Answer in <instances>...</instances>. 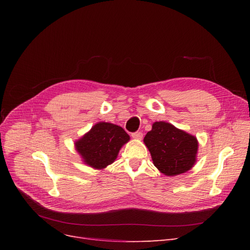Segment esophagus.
Segmentation results:
<instances>
[{
  "label": "esophagus",
  "instance_id": "1",
  "mask_svg": "<svg viewBox=\"0 0 250 250\" xmlns=\"http://www.w3.org/2000/svg\"><path fill=\"white\" fill-rule=\"evenodd\" d=\"M131 137L135 140H142L143 139V133L141 131H135L131 133Z\"/></svg>",
  "mask_w": 250,
  "mask_h": 250
}]
</instances>
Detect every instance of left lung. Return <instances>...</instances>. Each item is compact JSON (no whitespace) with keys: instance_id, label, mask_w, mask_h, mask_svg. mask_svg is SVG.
I'll use <instances>...</instances> for the list:
<instances>
[{"instance_id":"obj_1","label":"left lung","mask_w":250,"mask_h":250,"mask_svg":"<svg viewBox=\"0 0 250 250\" xmlns=\"http://www.w3.org/2000/svg\"><path fill=\"white\" fill-rule=\"evenodd\" d=\"M144 143L150 151L154 166L165 175L185 173L196 162L197 140L172 124L155 122L144 138Z\"/></svg>"}]
</instances>
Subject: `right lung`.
<instances>
[{
  "label": "right lung",
  "instance_id": "right-lung-1",
  "mask_svg": "<svg viewBox=\"0 0 250 250\" xmlns=\"http://www.w3.org/2000/svg\"><path fill=\"white\" fill-rule=\"evenodd\" d=\"M128 141L129 135L122 127L100 122L75 145L85 164L95 169H103L115 162L119 150Z\"/></svg>",
  "mask_w": 250,
  "mask_h": 250
}]
</instances>
